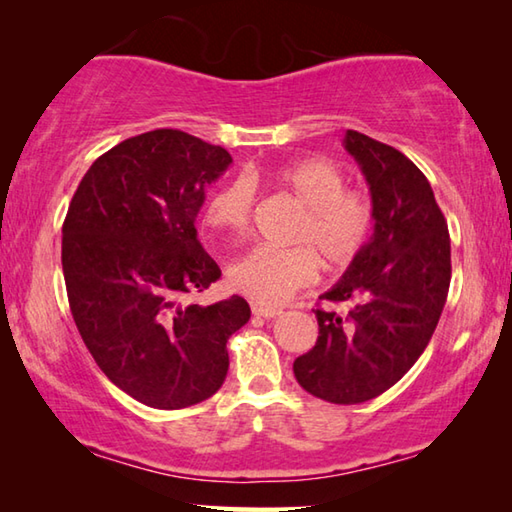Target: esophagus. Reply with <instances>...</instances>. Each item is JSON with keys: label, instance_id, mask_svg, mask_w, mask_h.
<instances>
[{"label": "esophagus", "instance_id": "1", "mask_svg": "<svg viewBox=\"0 0 512 512\" xmlns=\"http://www.w3.org/2000/svg\"><path fill=\"white\" fill-rule=\"evenodd\" d=\"M253 314L259 316V318H275L280 316L282 311L277 307H264V305H253Z\"/></svg>", "mask_w": 512, "mask_h": 512}]
</instances>
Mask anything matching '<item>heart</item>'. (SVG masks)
Returning a JSON list of instances; mask_svg holds the SVG:
<instances>
[{
	"label": "heart",
	"instance_id": "1",
	"mask_svg": "<svg viewBox=\"0 0 512 512\" xmlns=\"http://www.w3.org/2000/svg\"><path fill=\"white\" fill-rule=\"evenodd\" d=\"M257 176H237L216 189L205 221L232 237L246 235L255 207ZM275 183L305 207L291 232L296 248L255 246L228 268L230 287L259 305H280L316 277L352 264L375 230V205L363 189L348 187L345 171L329 158H305L277 169Z\"/></svg>",
	"mask_w": 512,
	"mask_h": 512
}]
</instances>
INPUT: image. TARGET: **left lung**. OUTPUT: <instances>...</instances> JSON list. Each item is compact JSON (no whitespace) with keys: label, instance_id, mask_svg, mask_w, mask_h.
I'll return each instance as SVG.
<instances>
[{"label":"left lung","instance_id":"left-lung-1","mask_svg":"<svg viewBox=\"0 0 512 512\" xmlns=\"http://www.w3.org/2000/svg\"><path fill=\"white\" fill-rule=\"evenodd\" d=\"M343 144L370 185L375 230L320 296L334 305L350 302V311L316 309V345L293 361V375L320 400L361 404L397 384L429 345L447 300L452 253L424 173L363 133L348 131Z\"/></svg>","mask_w":512,"mask_h":512}]
</instances>
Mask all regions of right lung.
I'll use <instances>...</instances> for the list:
<instances>
[{
  "instance_id": "right-lung-1",
  "label": "right lung",
  "mask_w": 512,
  "mask_h": 512,
  "mask_svg": "<svg viewBox=\"0 0 512 512\" xmlns=\"http://www.w3.org/2000/svg\"><path fill=\"white\" fill-rule=\"evenodd\" d=\"M230 153L158 128L94 160L63 223L69 309L112 384L153 409L176 411L219 391L225 343L250 318L244 298L185 305L221 277L196 235L205 187Z\"/></svg>"
}]
</instances>
